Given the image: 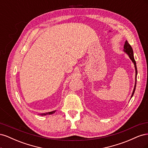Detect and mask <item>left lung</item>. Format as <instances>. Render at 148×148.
<instances>
[{
	"instance_id": "8db88e82",
	"label": "left lung",
	"mask_w": 148,
	"mask_h": 148,
	"mask_svg": "<svg viewBox=\"0 0 148 148\" xmlns=\"http://www.w3.org/2000/svg\"><path fill=\"white\" fill-rule=\"evenodd\" d=\"M124 51L126 52L127 54L129 56L130 59L132 60V61L134 63V65H135V70H136V76H135V78H136V81H135V88H134L133 89V91L132 93V97L133 96V94L135 92V88H136V76H137V68H136V62L135 60V59H134V57H133V49L132 47V46H130V44L127 41H125V45H124Z\"/></svg>"
}]
</instances>
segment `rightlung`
Masks as SVG:
<instances>
[{
  "instance_id": "obj_1",
  "label": "right lung",
  "mask_w": 148,
  "mask_h": 148,
  "mask_svg": "<svg viewBox=\"0 0 148 148\" xmlns=\"http://www.w3.org/2000/svg\"><path fill=\"white\" fill-rule=\"evenodd\" d=\"M56 111H52V112H48V113H46V114H42V115H46V114H53Z\"/></svg>"
}]
</instances>
